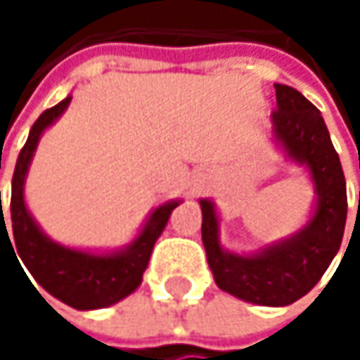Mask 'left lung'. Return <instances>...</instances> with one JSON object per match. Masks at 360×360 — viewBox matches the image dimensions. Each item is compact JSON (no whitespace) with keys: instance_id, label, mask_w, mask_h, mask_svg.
I'll use <instances>...</instances> for the list:
<instances>
[{"instance_id":"obj_1","label":"left lung","mask_w":360,"mask_h":360,"mask_svg":"<svg viewBox=\"0 0 360 360\" xmlns=\"http://www.w3.org/2000/svg\"><path fill=\"white\" fill-rule=\"evenodd\" d=\"M273 135L285 154L304 165L317 193L311 221L277 244L250 256L223 250L219 217L210 200L202 206V242L217 285L231 296L262 307H285L309 294L340 250L346 225V181L321 112L300 91L275 83Z\"/></svg>"}]
</instances>
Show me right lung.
<instances>
[{"label": "right lung", "instance_id": "add662e5", "mask_svg": "<svg viewBox=\"0 0 360 360\" xmlns=\"http://www.w3.org/2000/svg\"><path fill=\"white\" fill-rule=\"evenodd\" d=\"M70 100L72 96H68L53 108L45 110L31 127L29 139L18 154L14 177H12V200H10L12 240L8 236L4 217L0 221V236L1 231H6L10 246L12 242L16 244L18 256L22 258L27 269L45 292H49L53 298L62 300L72 309L94 311L127 298L131 292L139 288L150 254L154 250V244L160 238L162 229L167 227L171 212L179 206V202L175 200L158 206L146 221L139 236L122 250L94 254V252L66 248L49 240L39 229L31 212L27 210L25 179L41 133L62 116V112L68 108Z\"/></svg>", "mask_w": 360, "mask_h": 360}]
</instances>
